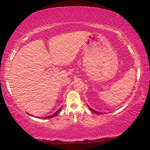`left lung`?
<instances>
[{
  "label": "left lung",
  "mask_w": 150,
  "mask_h": 150,
  "mask_svg": "<svg viewBox=\"0 0 150 150\" xmlns=\"http://www.w3.org/2000/svg\"><path fill=\"white\" fill-rule=\"evenodd\" d=\"M88 108L90 109V110L93 112H94V113H95V114H97V115H98V114H101L100 112H97V111H96V110H93V109H92V108H91L89 106H88Z\"/></svg>",
  "instance_id": "left-lung-1"
}]
</instances>
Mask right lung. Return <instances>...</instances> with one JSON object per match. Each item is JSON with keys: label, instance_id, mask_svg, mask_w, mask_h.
I'll return each instance as SVG.
<instances>
[{"label": "right lung", "instance_id": "add662e5", "mask_svg": "<svg viewBox=\"0 0 150 150\" xmlns=\"http://www.w3.org/2000/svg\"><path fill=\"white\" fill-rule=\"evenodd\" d=\"M61 109H62V107H61V108L59 109V110H58L56 112H55L54 114H53L52 115H51V116H45V117H44V118H54V116H57V115H58V113H59V112H60Z\"/></svg>", "mask_w": 150, "mask_h": 150}]
</instances>
